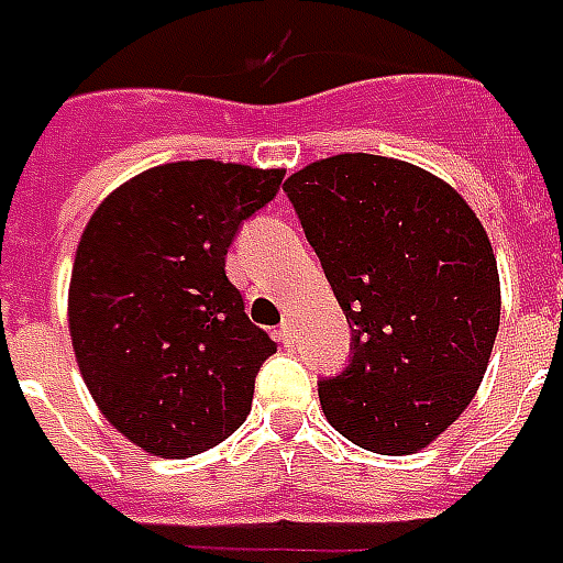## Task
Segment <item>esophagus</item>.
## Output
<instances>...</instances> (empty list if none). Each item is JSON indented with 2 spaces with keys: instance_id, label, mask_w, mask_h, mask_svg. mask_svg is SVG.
Returning a JSON list of instances; mask_svg holds the SVG:
<instances>
[{
  "instance_id": "34e87169",
  "label": "esophagus",
  "mask_w": 563,
  "mask_h": 563,
  "mask_svg": "<svg viewBox=\"0 0 563 563\" xmlns=\"http://www.w3.org/2000/svg\"><path fill=\"white\" fill-rule=\"evenodd\" d=\"M277 340H280L283 345H292V343H295V331H292V322H283L280 328H277Z\"/></svg>"
}]
</instances>
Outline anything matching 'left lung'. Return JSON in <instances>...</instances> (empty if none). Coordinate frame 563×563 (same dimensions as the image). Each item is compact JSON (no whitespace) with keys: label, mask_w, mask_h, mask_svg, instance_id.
Instances as JSON below:
<instances>
[{"label":"left lung","mask_w":563,"mask_h":563,"mask_svg":"<svg viewBox=\"0 0 563 563\" xmlns=\"http://www.w3.org/2000/svg\"><path fill=\"white\" fill-rule=\"evenodd\" d=\"M283 190L352 328L349 364L319 382L324 418L364 451L427 448L474 399L498 334L481 220L441 178L378 154L303 166Z\"/></svg>","instance_id":"8db88e82"}]
</instances>
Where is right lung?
Instances as JSON below:
<instances>
[{"mask_svg": "<svg viewBox=\"0 0 563 563\" xmlns=\"http://www.w3.org/2000/svg\"><path fill=\"white\" fill-rule=\"evenodd\" d=\"M283 169L154 166L112 190L70 274V343L115 430L164 460L214 448L250 415L277 343L227 277L232 241L277 197Z\"/></svg>", "mask_w": 563, "mask_h": 563, "instance_id": "add662e5", "label": "right lung"}]
</instances>
